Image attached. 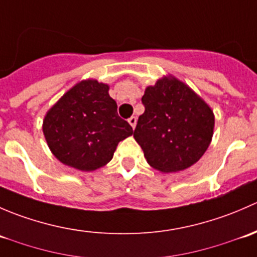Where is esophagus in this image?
<instances>
[{"mask_svg": "<svg viewBox=\"0 0 257 257\" xmlns=\"http://www.w3.org/2000/svg\"><path fill=\"white\" fill-rule=\"evenodd\" d=\"M128 121H129V124H131L132 125V128H136V125H137V116H131V118L128 119Z\"/></svg>", "mask_w": 257, "mask_h": 257, "instance_id": "obj_1", "label": "esophagus"}]
</instances>
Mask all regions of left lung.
<instances>
[{"mask_svg": "<svg viewBox=\"0 0 257 257\" xmlns=\"http://www.w3.org/2000/svg\"><path fill=\"white\" fill-rule=\"evenodd\" d=\"M134 139L148 164L163 173L188 169L210 145L215 118L211 108L175 77H163L142 98Z\"/></svg>", "mask_w": 257, "mask_h": 257, "instance_id": "left-lung-1", "label": "left lung"}]
</instances>
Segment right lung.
<instances>
[{"label": "right lung", "instance_id": "obj_1", "mask_svg": "<svg viewBox=\"0 0 257 257\" xmlns=\"http://www.w3.org/2000/svg\"><path fill=\"white\" fill-rule=\"evenodd\" d=\"M108 90L95 79L82 80L46 114L43 134L59 162L82 172L99 169L112 160L119 142L133 134Z\"/></svg>", "mask_w": 257, "mask_h": 257}]
</instances>
